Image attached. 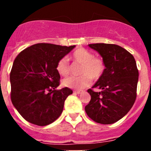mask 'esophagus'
Masks as SVG:
<instances>
[{"label": "esophagus", "instance_id": "esophagus-1", "mask_svg": "<svg viewBox=\"0 0 151 151\" xmlns=\"http://www.w3.org/2000/svg\"><path fill=\"white\" fill-rule=\"evenodd\" d=\"M75 93V94H81V93H82L83 92V91L82 90H76L73 91Z\"/></svg>", "mask_w": 151, "mask_h": 151}]
</instances>
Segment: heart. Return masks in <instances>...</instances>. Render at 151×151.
<instances>
[{
    "label": "heart",
    "instance_id": "1",
    "mask_svg": "<svg viewBox=\"0 0 151 151\" xmlns=\"http://www.w3.org/2000/svg\"><path fill=\"white\" fill-rule=\"evenodd\" d=\"M72 60L82 65L78 77L70 76L63 80V85L69 88L82 89L87 87L93 80L99 79L104 72V62L101 57H94V54L87 49L79 47L72 54ZM60 75L66 76L69 73V64L67 58L63 57L57 64Z\"/></svg>",
    "mask_w": 151,
    "mask_h": 151
}]
</instances>
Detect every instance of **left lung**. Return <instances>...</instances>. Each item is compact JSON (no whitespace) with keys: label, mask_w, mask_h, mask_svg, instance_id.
<instances>
[{"label":"left lung","mask_w":151,"mask_h":151,"mask_svg":"<svg viewBox=\"0 0 151 151\" xmlns=\"http://www.w3.org/2000/svg\"><path fill=\"white\" fill-rule=\"evenodd\" d=\"M104 62V72L92 88L91 101L85 107L87 115L97 123L113 124L125 116L137 96L138 70L134 57L122 47L112 44H91Z\"/></svg>","instance_id":"left-lung-1"}]
</instances>
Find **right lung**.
I'll return each instance as SVG.
<instances>
[{"instance_id":"add662e5","label":"right lung","mask_w":151,"mask_h":151,"mask_svg":"<svg viewBox=\"0 0 151 151\" xmlns=\"http://www.w3.org/2000/svg\"><path fill=\"white\" fill-rule=\"evenodd\" d=\"M75 47L39 43L16 57L10 75V97L14 107L30 123L45 126L61 115L73 91L66 87L56 90L60 78L57 64Z\"/></svg>"}]
</instances>
